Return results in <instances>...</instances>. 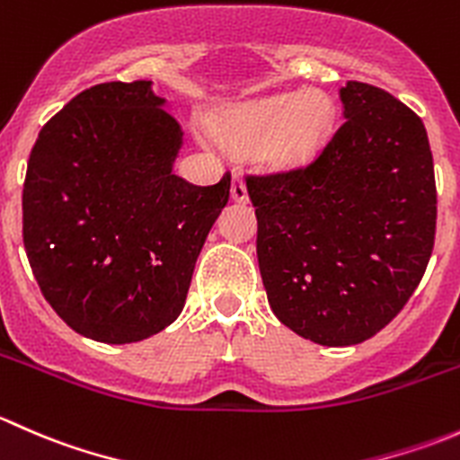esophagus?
<instances>
[{
    "mask_svg": "<svg viewBox=\"0 0 460 460\" xmlns=\"http://www.w3.org/2000/svg\"><path fill=\"white\" fill-rule=\"evenodd\" d=\"M231 198H234L235 202H247L249 200L247 184H244L243 175H240V173H234V178H231Z\"/></svg>",
    "mask_w": 460,
    "mask_h": 460,
    "instance_id": "1",
    "label": "esophagus"
}]
</instances>
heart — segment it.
Returning a JSON list of instances; mask_svg holds the SVG:
<instances>
[{
  "mask_svg": "<svg viewBox=\"0 0 460 460\" xmlns=\"http://www.w3.org/2000/svg\"><path fill=\"white\" fill-rule=\"evenodd\" d=\"M336 122L332 97L320 91L278 95L238 106L213 119V136L235 151H252L278 162H305L327 142Z\"/></svg>",
  "mask_w": 460,
  "mask_h": 460,
  "instance_id": "obj_1",
  "label": "heart"
}]
</instances>
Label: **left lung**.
Instances as JSON below:
<instances>
[{"label": "left lung", "mask_w": 460, "mask_h": 460, "mask_svg": "<svg viewBox=\"0 0 460 460\" xmlns=\"http://www.w3.org/2000/svg\"><path fill=\"white\" fill-rule=\"evenodd\" d=\"M342 119L309 164L247 173L269 305L318 345L378 333L428 269L436 180L419 115L383 88L347 82Z\"/></svg>", "instance_id": "1"}]
</instances>
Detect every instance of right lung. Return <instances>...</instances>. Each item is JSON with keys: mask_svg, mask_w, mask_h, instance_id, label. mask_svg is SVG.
<instances>
[{"mask_svg": "<svg viewBox=\"0 0 460 460\" xmlns=\"http://www.w3.org/2000/svg\"><path fill=\"white\" fill-rule=\"evenodd\" d=\"M151 82H104L37 136L22 191L32 276L59 318L100 342H137L180 316L231 173H173L178 122Z\"/></svg>", "mask_w": 460, "mask_h": 460, "instance_id": "1", "label": "right lung"}]
</instances>
